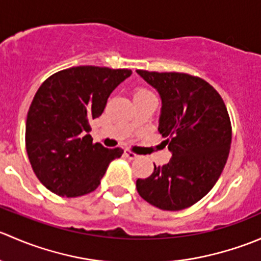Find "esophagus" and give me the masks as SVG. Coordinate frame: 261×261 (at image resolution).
I'll return each instance as SVG.
<instances>
[{
    "label": "esophagus",
    "mask_w": 261,
    "mask_h": 261,
    "mask_svg": "<svg viewBox=\"0 0 261 261\" xmlns=\"http://www.w3.org/2000/svg\"><path fill=\"white\" fill-rule=\"evenodd\" d=\"M123 154H125L128 159H136V158H138V155H136L134 151H130V150H125Z\"/></svg>",
    "instance_id": "esophagus-1"
}]
</instances>
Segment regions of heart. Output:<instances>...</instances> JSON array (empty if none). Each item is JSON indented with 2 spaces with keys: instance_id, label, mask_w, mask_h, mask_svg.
<instances>
[{
  "instance_id": "b5f03b06",
  "label": "heart",
  "mask_w": 261,
  "mask_h": 261,
  "mask_svg": "<svg viewBox=\"0 0 261 261\" xmlns=\"http://www.w3.org/2000/svg\"><path fill=\"white\" fill-rule=\"evenodd\" d=\"M143 93H151V92L147 91V89L140 88V89H138V91H136V93H135V94H143Z\"/></svg>"
}]
</instances>
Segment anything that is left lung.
<instances>
[{"mask_svg": "<svg viewBox=\"0 0 261 261\" xmlns=\"http://www.w3.org/2000/svg\"><path fill=\"white\" fill-rule=\"evenodd\" d=\"M162 98L159 133L169 163L136 180L141 198L164 211H180L203 198L220 178L232 130L223 99L210 83L186 73L136 70Z\"/></svg>", "mask_w": 261, "mask_h": 261, "instance_id": "8db88e82", "label": "left lung"}]
</instances>
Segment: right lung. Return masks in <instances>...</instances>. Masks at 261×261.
Instances as JSON below:
<instances>
[{"instance_id":"1","label":"right lung","mask_w":261,"mask_h":261,"mask_svg":"<svg viewBox=\"0 0 261 261\" xmlns=\"http://www.w3.org/2000/svg\"><path fill=\"white\" fill-rule=\"evenodd\" d=\"M130 69L81 67L60 70L39 87L26 118L25 143L38 179L53 193L80 197L101 183L120 147L93 144L91 122L99 117L112 91Z\"/></svg>"}]
</instances>
